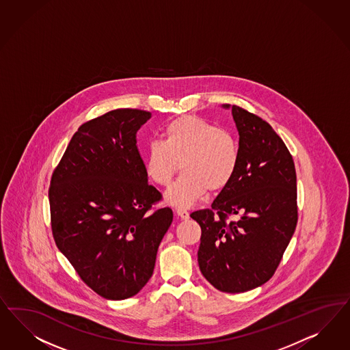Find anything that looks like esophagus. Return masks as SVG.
<instances>
[{
	"label": "esophagus",
	"instance_id": "1",
	"mask_svg": "<svg viewBox=\"0 0 350 350\" xmlns=\"http://www.w3.org/2000/svg\"><path fill=\"white\" fill-rule=\"evenodd\" d=\"M176 214H178V216L180 217V219H183V220H188L189 219V213L185 210V208H176Z\"/></svg>",
	"mask_w": 350,
	"mask_h": 350
}]
</instances>
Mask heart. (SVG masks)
<instances>
[{
  "label": "heart",
  "instance_id": "b5f03b06",
  "mask_svg": "<svg viewBox=\"0 0 350 350\" xmlns=\"http://www.w3.org/2000/svg\"><path fill=\"white\" fill-rule=\"evenodd\" d=\"M236 140L217 126L194 116L172 120L162 131V142H152L146 150V170L150 180L167 187L179 170L180 178L166 192L176 206H191L207 192L224 189L238 167Z\"/></svg>",
  "mask_w": 350,
  "mask_h": 350
}]
</instances>
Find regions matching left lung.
<instances>
[{"label": "left lung", "mask_w": 350, "mask_h": 350, "mask_svg": "<svg viewBox=\"0 0 350 350\" xmlns=\"http://www.w3.org/2000/svg\"><path fill=\"white\" fill-rule=\"evenodd\" d=\"M232 109L239 143L233 179L211 208L194 211L202 230L198 265L223 293H245L268 282L297 223L293 156L271 124L237 105ZM238 214L237 222H226Z\"/></svg>", "instance_id": "8db88e82"}]
</instances>
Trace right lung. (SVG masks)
<instances>
[{
  "label": "right lung",
  "instance_id": "add662e5",
  "mask_svg": "<svg viewBox=\"0 0 350 350\" xmlns=\"http://www.w3.org/2000/svg\"><path fill=\"white\" fill-rule=\"evenodd\" d=\"M114 109L79 126L54 170L51 229L81 280L109 300L139 293L153 274L172 210H152L162 196L148 184L136 133L150 118Z\"/></svg>",
  "mask_w": 350,
  "mask_h": 350
}]
</instances>
